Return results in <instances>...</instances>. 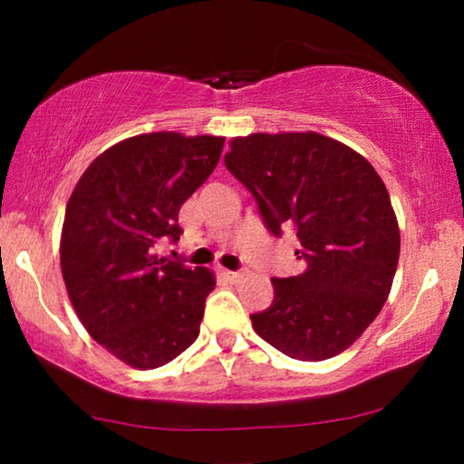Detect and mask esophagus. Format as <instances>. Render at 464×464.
I'll return each instance as SVG.
<instances>
[{"mask_svg": "<svg viewBox=\"0 0 464 464\" xmlns=\"http://www.w3.org/2000/svg\"><path fill=\"white\" fill-rule=\"evenodd\" d=\"M221 275H224V278H227V281H232V283H237V281H240V278H243L240 272H232V270H221Z\"/></svg>", "mask_w": 464, "mask_h": 464, "instance_id": "34e87169", "label": "esophagus"}]
</instances>
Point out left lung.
Masks as SVG:
<instances>
[{"label": "left lung", "mask_w": 464, "mask_h": 464, "mask_svg": "<svg viewBox=\"0 0 464 464\" xmlns=\"http://www.w3.org/2000/svg\"><path fill=\"white\" fill-rule=\"evenodd\" d=\"M226 167L256 196L272 234L297 227L308 262L300 276L272 278L275 300L251 314L253 329L291 359L325 361L346 351L382 310L401 249L376 169L313 130L234 137Z\"/></svg>", "instance_id": "8db88e82"}]
</instances>
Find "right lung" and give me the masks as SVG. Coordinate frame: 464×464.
Returning a JSON list of instances; mask_svg holds the SVG:
<instances>
[{
  "instance_id": "right-lung-1",
  "label": "right lung",
  "mask_w": 464,
  "mask_h": 464,
  "mask_svg": "<svg viewBox=\"0 0 464 464\" xmlns=\"http://www.w3.org/2000/svg\"><path fill=\"white\" fill-rule=\"evenodd\" d=\"M226 137L160 130L107 148L75 183L61 232V272L82 325L107 353L154 370L198 338L208 268L158 257L179 240V208L218 167Z\"/></svg>"
}]
</instances>
